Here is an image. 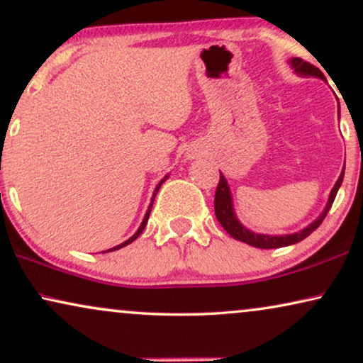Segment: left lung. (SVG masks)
Returning a JSON list of instances; mask_svg holds the SVG:
<instances>
[{"instance_id": "obj_1", "label": "left lung", "mask_w": 363, "mask_h": 363, "mask_svg": "<svg viewBox=\"0 0 363 363\" xmlns=\"http://www.w3.org/2000/svg\"><path fill=\"white\" fill-rule=\"evenodd\" d=\"M289 66L294 69V72L297 74V76H302V77H311L312 76V77L324 79V81H325L324 74L320 72L319 67H315L309 62L302 61L301 57L289 59ZM344 170H345V165H344V168H342L339 180L335 182L334 188L330 190L329 200H327V205L324 208V211H322L319 215V218L312 221L309 226H306L304 230L292 233V235H277V236H274V235H261V233H255V231L247 230V228L242 225L240 220H238V216L235 213V206H233V196H231L230 185H228L226 178H225V175H223V173H220V183H218L216 195H215L216 218H218V221H220V225L225 228L228 235L233 236L238 241L246 242V245L259 247V250H274V247L296 245V242L306 240V238L309 236L312 231H315L317 228H319L320 223L324 221V218L327 216V213H329V210H330L332 203H334V200H335V195H337V191H339V188L342 185V180H344Z\"/></svg>"}]
</instances>
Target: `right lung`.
<instances>
[{
    "label": "right lung",
    "instance_id": "add662e5",
    "mask_svg": "<svg viewBox=\"0 0 363 363\" xmlns=\"http://www.w3.org/2000/svg\"><path fill=\"white\" fill-rule=\"evenodd\" d=\"M167 178H168V175H167L165 178H163V180H162L160 183H158V185L155 186V190H153V196H152V201H150V205H148V210H147V213H145V216H143V221H142V225H140V226H138V230L135 231V235H133L132 238H128V240H127V241H123V242H122V245H118V246H113V247H111V250H107V251H102V252H108V251H116V250H121V247H123V246H127V245H130V242H132V241H135V240H137V238L142 235L143 228H145V226H147L148 216H150V211H152V206H153V200H155V196H157V193H158V190H160L162 183H163V182H165V180H167Z\"/></svg>",
    "mask_w": 363,
    "mask_h": 363
}]
</instances>
